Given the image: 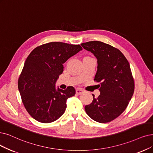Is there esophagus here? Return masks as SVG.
<instances>
[{
	"mask_svg": "<svg viewBox=\"0 0 153 153\" xmlns=\"http://www.w3.org/2000/svg\"><path fill=\"white\" fill-rule=\"evenodd\" d=\"M83 92V90L81 88H76V93L78 95H80Z\"/></svg>",
	"mask_w": 153,
	"mask_h": 153,
	"instance_id": "1",
	"label": "esophagus"
}]
</instances>
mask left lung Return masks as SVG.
Masks as SVG:
<instances>
[{"label": "left lung", "mask_w": 153, "mask_h": 153, "mask_svg": "<svg viewBox=\"0 0 153 153\" xmlns=\"http://www.w3.org/2000/svg\"><path fill=\"white\" fill-rule=\"evenodd\" d=\"M97 59V71L94 80L100 82V95L85 107L90 118L100 123L114 120L127 107L134 91V82L130 65L124 54L101 41L81 44Z\"/></svg>", "instance_id": "left-lung-1"}]
</instances>
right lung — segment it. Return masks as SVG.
Returning <instances> with one entry per match:
<instances>
[{
  "label": "right lung",
  "instance_id": "right-lung-1",
  "mask_svg": "<svg viewBox=\"0 0 153 153\" xmlns=\"http://www.w3.org/2000/svg\"><path fill=\"white\" fill-rule=\"evenodd\" d=\"M82 50L79 45L51 42L31 51L24 63L18 80L23 104L30 116L42 123H50L62 116L66 100L74 96L75 89L56 88L63 71V65L70 57Z\"/></svg>",
  "mask_w": 153,
  "mask_h": 153
}]
</instances>
